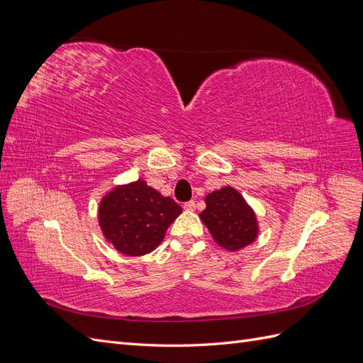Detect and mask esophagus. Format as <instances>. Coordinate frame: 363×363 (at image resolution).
<instances>
[{
	"mask_svg": "<svg viewBox=\"0 0 363 363\" xmlns=\"http://www.w3.org/2000/svg\"><path fill=\"white\" fill-rule=\"evenodd\" d=\"M183 207H184V211H195V201L191 200L188 203H184Z\"/></svg>",
	"mask_w": 363,
	"mask_h": 363,
	"instance_id": "esophagus-1",
	"label": "esophagus"
}]
</instances>
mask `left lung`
I'll return each mask as SVG.
<instances>
[{
	"instance_id": "left-lung-1",
	"label": "left lung",
	"mask_w": 363,
	"mask_h": 363,
	"mask_svg": "<svg viewBox=\"0 0 363 363\" xmlns=\"http://www.w3.org/2000/svg\"><path fill=\"white\" fill-rule=\"evenodd\" d=\"M200 218L218 245L230 251L247 247L257 236L255 212L230 186L206 196V208Z\"/></svg>"
}]
</instances>
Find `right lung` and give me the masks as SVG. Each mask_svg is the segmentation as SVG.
Listing matches in <instances>:
<instances>
[{
	"mask_svg": "<svg viewBox=\"0 0 363 363\" xmlns=\"http://www.w3.org/2000/svg\"><path fill=\"white\" fill-rule=\"evenodd\" d=\"M182 207L162 196L144 182L119 186L107 194L98 219L107 240L127 256H142L155 250Z\"/></svg>",
	"mask_w": 363,
	"mask_h": 363,
	"instance_id": "add662e5",
	"label": "right lung"
}]
</instances>
